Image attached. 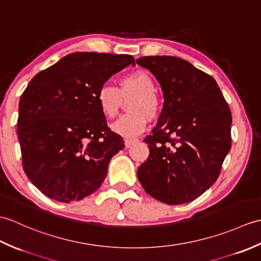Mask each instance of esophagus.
<instances>
[{"label":"esophagus","mask_w":261,"mask_h":261,"mask_svg":"<svg viewBox=\"0 0 261 261\" xmlns=\"http://www.w3.org/2000/svg\"><path fill=\"white\" fill-rule=\"evenodd\" d=\"M135 142H136L135 139H125L124 140V146H125V148H130Z\"/></svg>","instance_id":"obj_1"}]
</instances>
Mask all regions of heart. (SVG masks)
I'll use <instances>...</instances> for the list:
<instances>
[{"instance_id":"b5f03b06","label":"heart","mask_w":261,"mask_h":261,"mask_svg":"<svg viewBox=\"0 0 261 261\" xmlns=\"http://www.w3.org/2000/svg\"><path fill=\"white\" fill-rule=\"evenodd\" d=\"M156 83L146 70H136L122 76L119 87L103 85L97 92V104L102 114L114 119L119 114L124 99L132 97L127 103V112L114 122L112 130L122 137L135 138L146 129L148 118L156 119L162 111V104L156 94Z\"/></svg>"}]
</instances>
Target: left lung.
<instances>
[{
    "instance_id": "1",
    "label": "left lung",
    "mask_w": 261,
    "mask_h": 261,
    "mask_svg": "<svg viewBox=\"0 0 261 261\" xmlns=\"http://www.w3.org/2000/svg\"><path fill=\"white\" fill-rule=\"evenodd\" d=\"M164 92V108L138 179L158 201L179 205L201 196L218 179L231 148V111L212 76L178 57L147 56Z\"/></svg>"
}]
</instances>
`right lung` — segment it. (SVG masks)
<instances>
[{
  "mask_svg": "<svg viewBox=\"0 0 261 261\" xmlns=\"http://www.w3.org/2000/svg\"><path fill=\"white\" fill-rule=\"evenodd\" d=\"M130 64L136 65L130 55L73 53L38 73L22 93V166L48 197L80 201L101 186L111 158L124 141L108 126L97 92Z\"/></svg>",
  "mask_w": 261,
  "mask_h": 261,
  "instance_id": "right-lung-1",
  "label": "right lung"
}]
</instances>
